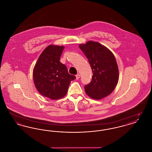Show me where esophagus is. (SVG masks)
<instances>
[{"instance_id": "34e87169", "label": "esophagus", "mask_w": 152, "mask_h": 152, "mask_svg": "<svg viewBox=\"0 0 152 152\" xmlns=\"http://www.w3.org/2000/svg\"><path fill=\"white\" fill-rule=\"evenodd\" d=\"M80 77V75L79 74H77V75H76V79H79Z\"/></svg>"}]
</instances>
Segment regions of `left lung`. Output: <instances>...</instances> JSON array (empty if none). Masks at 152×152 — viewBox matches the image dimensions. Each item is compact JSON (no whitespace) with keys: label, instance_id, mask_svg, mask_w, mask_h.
<instances>
[{"label":"left lung","instance_id":"8db88e82","mask_svg":"<svg viewBox=\"0 0 152 152\" xmlns=\"http://www.w3.org/2000/svg\"><path fill=\"white\" fill-rule=\"evenodd\" d=\"M79 48L87 57L93 75L91 83L84 88L86 94L100 100L110 94L118 83V68L113 53L98 42L88 41Z\"/></svg>","mask_w":152,"mask_h":152}]
</instances>
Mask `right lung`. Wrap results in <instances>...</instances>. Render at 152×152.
<instances>
[{
  "label": "right lung",
  "instance_id": "add662e5",
  "mask_svg": "<svg viewBox=\"0 0 152 152\" xmlns=\"http://www.w3.org/2000/svg\"><path fill=\"white\" fill-rule=\"evenodd\" d=\"M64 46L50 45L38 58L33 71V79L37 91L44 97L58 100L65 96L69 84L75 79L64 64L60 62Z\"/></svg>",
  "mask_w": 152,
  "mask_h": 152
}]
</instances>
